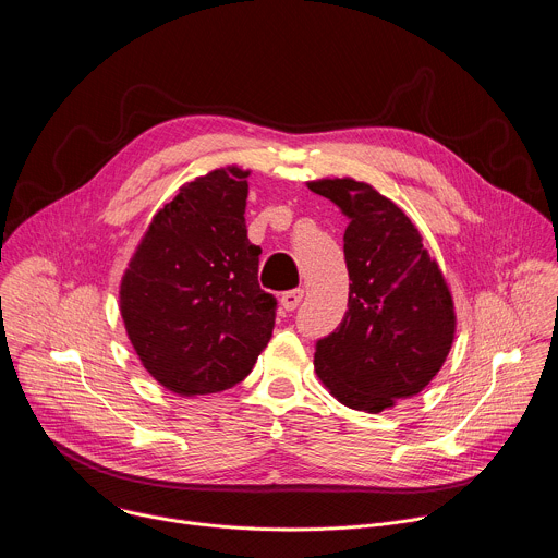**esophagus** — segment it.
<instances>
[{"label":"esophagus","mask_w":558,"mask_h":558,"mask_svg":"<svg viewBox=\"0 0 558 558\" xmlns=\"http://www.w3.org/2000/svg\"><path fill=\"white\" fill-rule=\"evenodd\" d=\"M302 298H304V291H302V289H291V291L282 293L280 304H282L284 311H293V308H298V304L302 302Z\"/></svg>","instance_id":"34e87169"}]
</instances>
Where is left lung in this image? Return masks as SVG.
<instances>
[{"instance_id":"1","label":"left lung","mask_w":558,"mask_h":558,"mask_svg":"<svg viewBox=\"0 0 558 558\" xmlns=\"http://www.w3.org/2000/svg\"><path fill=\"white\" fill-rule=\"evenodd\" d=\"M349 218V311L315 344V373L349 409L381 413L422 392L454 340V304L422 233L390 198L353 179L306 183Z\"/></svg>"}]
</instances>
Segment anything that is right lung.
I'll list each match as a JSON object with an SVG mask.
<instances>
[{
	"label": "right lung",
	"mask_w": 558,
	"mask_h": 558,
	"mask_svg": "<svg viewBox=\"0 0 558 558\" xmlns=\"http://www.w3.org/2000/svg\"><path fill=\"white\" fill-rule=\"evenodd\" d=\"M250 170H214L158 209L121 278L128 338L147 373L185 397L243 381L276 323L247 238Z\"/></svg>",
	"instance_id": "obj_1"
}]
</instances>
